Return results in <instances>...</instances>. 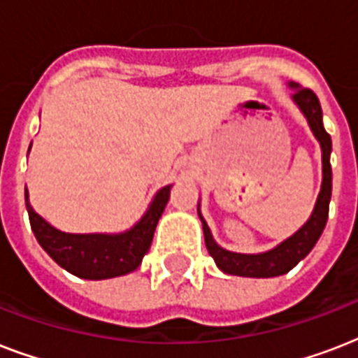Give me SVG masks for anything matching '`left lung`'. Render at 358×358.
<instances>
[{"label":"left lung","mask_w":358,"mask_h":358,"mask_svg":"<svg viewBox=\"0 0 358 358\" xmlns=\"http://www.w3.org/2000/svg\"><path fill=\"white\" fill-rule=\"evenodd\" d=\"M289 87L294 89V96H292L294 102L303 111V115L308 120L312 134L320 141V146H322V191L317 195L316 206H314L310 219L294 236L284 239L282 243L277 245L275 249L260 252V255H241V252H232V250L219 247L210 229H208L206 221L201 215V210H199L208 252L212 255L219 269L223 273H229V275L267 278L288 273L314 249V245H316L323 229H325V224H327L329 202H331V191H333V171H331V162H329L331 150H333L331 135L323 128L322 106H320V100H317L316 94L310 89H303V87L295 85V83H289Z\"/></svg>","instance_id":"left-lung-1"}]
</instances>
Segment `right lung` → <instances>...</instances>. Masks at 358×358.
Segmentation results:
<instances>
[{
  "mask_svg": "<svg viewBox=\"0 0 358 358\" xmlns=\"http://www.w3.org/2000/svg\"><path fill=\"white\" fill-rule=\"evenodd\" d=\"M171 187L173 185H165L157 191L139 223L120 234H69L53 229L31 208L27 189L25 206L36 241L59 266L76 277L102 280L131 273L141 266L143 256L150 249L157 221L167 206Z\"/></svg>",
  "mask_w": 358,
  "mask_h": 358,
  "instance_id": "obj_1",
  "label": "right lung"
}]
</instances>
